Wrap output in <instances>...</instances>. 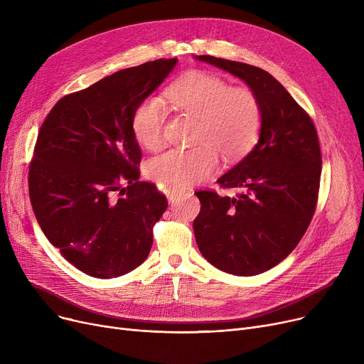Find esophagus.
I'll return each mask as SVG.
<instances>
[{"label": "esophagus", "instance_id": "1", "mask_svg": "<svg viewBox=\"0 0 364 364\" xmlns=\"http://www.w3.org/2000/svg\"><path fill=\"white\" fill-rule=\"evenodd\" d=\"M181 192H183L181 188H177V187H168V188H166V198H168V200L171 202V200H174L178 195H181Z\"/></svg>", "mask_w": 364, "mask_h": 364}]
</instances>
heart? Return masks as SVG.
<instances>
[{
	"instance_id": "obj_1",
	"label": "heart",
	"mask_w": 364,
	"mask_h": 364,
	"mask_svg": "<svg viewBox=\"0 0 364 364\" xmlns=\"http://www.w3.org/2000/svg\"><path fill=\"white\" fill-rule=\"evenodd\" d=\"M177 110L198 118L193 149H171L151 158L147 174L165 187H187L205 181L220 165L237 161L257 144L262 128V106L247 87H232L217 75L192 72L165 90ZM168 110L155 95L143 99L132 112L131 128L146 149H159L165 139Z\"/></svg>"
}]
</instances>
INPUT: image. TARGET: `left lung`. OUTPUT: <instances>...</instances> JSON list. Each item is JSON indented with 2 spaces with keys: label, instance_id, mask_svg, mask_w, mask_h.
I'll return each instance as SVG.
<instances>
[{
  "label": "left lung",
  "instance_id": "left-lung-1",
  "mask_svg": "<svg viewBox=\"0 0 364 364\" xmlns=\"http://www.w3.org/2000/svg\"><path fill=\"white\" fill-rule=\"evenodd\" d=\"M243 80L262 106L258 144L217 180L239 188L235 198L199 190L200 213L193 221L203 258L235 276L273 269L302 239L316 213L321 153L310 114L273 76L240 62L198 55Z\"/></svg>",
  "mask_w": 364,
  "mask_h": 364
}]
</instances>
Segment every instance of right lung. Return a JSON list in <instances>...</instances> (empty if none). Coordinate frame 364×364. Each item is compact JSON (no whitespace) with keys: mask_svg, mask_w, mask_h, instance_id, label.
Returning <instances> with one entry per match:
<instances>
[{"mask_svg":"<svg viewBox=\"0 0 364 364\" xmlns=\"http://www.w3.org/2000/svg\"><path fill=\"white\" fill-rule=\"evenodd\" d=\"M176 63L147 62L68 94L38 132L28 174L33 214L50 243L88 276H124L150 252L168 200L156 184L139 181L131 118Z\"/></svg>","mask_w":364,"mask_h":364,"instance_id":"obj_1","label":"right lung"}]
</instances>
